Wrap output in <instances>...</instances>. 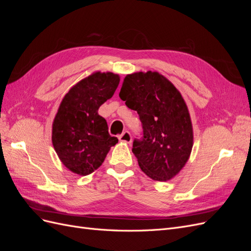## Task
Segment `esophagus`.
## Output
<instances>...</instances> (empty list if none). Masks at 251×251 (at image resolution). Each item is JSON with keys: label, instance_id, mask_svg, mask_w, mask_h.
<instances>
[{"label": "esophagus", "instance_id": "1", "mask_svg": "<svg viewBox=\"0 0 251 251\" xmlns=\"http://www.w3.org/2000/svg\"><path fill=\"white\" fill-rule=\"evenodd\" d=\"M118 139L121 142H126V143H131L132 142V135L128 131H125L123 134L119 135Z\"/></svg>", "mask_w": 251, "mask_h": 251}]
</instances>
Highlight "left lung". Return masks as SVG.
I'll return each mask as SVG.
<instances>
[{
  "mask_svg": "<svg viewBox=\"0 0 251 251\" xmlns=\"http://www.w3.org/2000/svg\"><path fill=\"white\" fill-rule=\"evenodd\" d=\"M119 97L137 111L143 136L132 151L141 171L155 181H168L183 169L194 144L191 116L181 93L158 72L125 77Z\"/></svg>",
  "mask_w": 251,
  "mask_h": 251,
  "instance_id": "8db88e82",
  "label": "left lung"
}]
</instances>
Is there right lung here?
<instances>
[{
	"mask_svg": "<svg viewBox=\"0 0 251 251\" xmlns=\"http://www.w3.org/2000/svg\"><path fill=\"white\" fill-rule=\"evenodd\" d=\"M119 81L118 74L95 72L73 86L59 104L52 125L53 148L66 168L80 176L100 168L118 142L98 109L113 96Z\"/></svg>",
	"mask_w": 251,
	"mask_h": 251,
	"instance_id": "obj_1",
	"label": "right lung"
}]
</instances>
